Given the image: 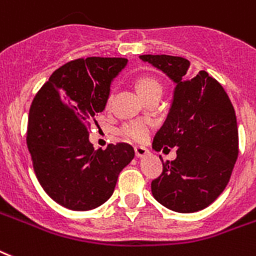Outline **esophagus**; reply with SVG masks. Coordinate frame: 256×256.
<instances>
[{
  "mask_svg": "<svg viewBox=\"0 0 256 256\" xmlns=\"http://www.w3.org/2000/svg\"><path fill=\"white\" fill-rule=\"evenodd\" d=\"M134 154H136V157L141 158V157L148 154V149L145 148V146H134Z\"/></svg>",
  "mask_w": 256,
  "mask_h": 256,
  "instance_id": "obj_1",
  "label": "esophagus"
}]
</instances>
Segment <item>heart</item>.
Masks as SVG:
<instances>
[{
  "mask_svg": "<svg viewBox=\"0 0 256 256\" xmlns=\"http://www.w3.org/2000/svg\"><path fill=\"white\" fill-rule=\"evenodd\" d=\"M136 86H138V92L141 94L144 99H146L148 96L153 95V94H162V84L160 83V80H157L156 78L153 76H148V75L140 76L136 82ZM111 100L112 95H110L107 99V107H110ZM150 130H152V122L149 120H146V118H134V120L124 122L118 130V134L128 140L141 142V141H145L148 138Z\"/></svg>",
  "mask_w": 256,
  "mask_h": 256,
  "instance_id": "heart-1",
  "label": "heart"
}]
</instances>
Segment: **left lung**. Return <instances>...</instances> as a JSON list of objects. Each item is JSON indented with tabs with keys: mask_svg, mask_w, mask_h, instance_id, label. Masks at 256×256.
Instances as JSON below:
<instances>
[{
	"mask_svg": "<svg viewBox=\"0 0 256 256\" xmlns=\"http://www.w3.org/2000/svg\"><path fill=\"white\" fill-rule=\"evenodd\" d=\"M176 84L170 110L153 149L177 148L152 181V194L168 209L194 212L220 197L238 158V126L228 94L206 71L189 79L190 62L172 55H140ZM161 158V157H160Z\"/></svg>",
	"mask_w": 256,
	"mask_h": 256,
	"instance_id": "obj_1",
	"label": "left lung"
}]
</instances>
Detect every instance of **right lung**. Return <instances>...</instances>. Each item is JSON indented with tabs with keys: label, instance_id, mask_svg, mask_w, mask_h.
<instances>
[{
	"label": "right lung",
	"instance_id": "obj_1",
	"mask_svg": "<svg viewBox=\"0 0 256 256\" xmlns=\"http://www.w3.org/2000/svg\"><path fill=\"white\" fill-rule=\"evenodd\" d=\"M126 58L75 59L54 71L32 100L28 148L36 178L47 196L70 210L103 205L120 172L134 160L130 144L95 149L90 128L104 111L111 83Z\"/></svg>",
	"mask_w": 256,
	"mask_h": 256
}]
</instances>
